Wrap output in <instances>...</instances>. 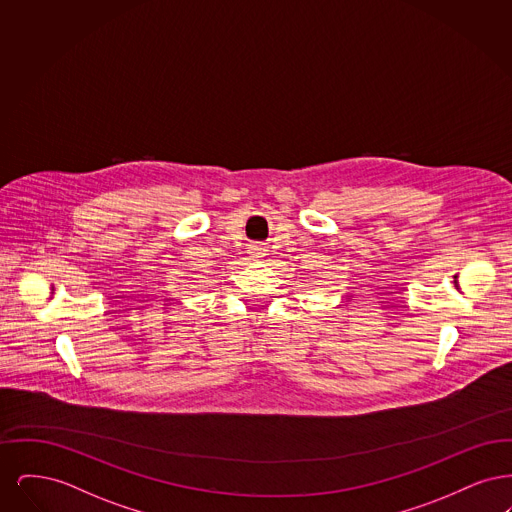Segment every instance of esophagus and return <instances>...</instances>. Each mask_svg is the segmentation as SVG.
<instances>
[{
  "instance_id": "esophagus-1",
  "label": "esophagus",
  "mask_w": 512,
  "mask_h": 512,
  "mask_svg": "<svg viewBox=\"0 0 512 512\" xmlns=\"http://www.w3.org/2000/svg\"><path fill=\"white\" fill-rule=\"evenodd\" d=\"M261 253H263V249H261V247H257V245H253V247H251V255L261 257Z\"/></svg>"
}]
</instances>
